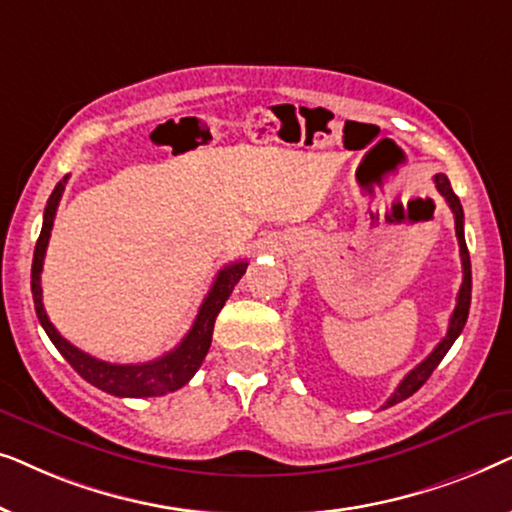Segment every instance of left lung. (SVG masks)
Wrapping results in <instances>:
<instances>
[{
	"label": "left lung",
	"mask_w": 512,
	"mask_h": 512,
	"mask_svg": "<svg viewBox=\"0 0 512 512\" xmlns=\"http://www.w3.org/2000/svg\"><path fill=\"white\" fill-rule=\"evenodd\" d=\"M433 181H436L438 193L443 195L445 202H447V205H450L452 214H454V230H457L461 268H464V279H461V289L457 293V307H454V312H452V317H450L447 335L438 342L436 349H433V352L426 356L422 363H419V366L412 368L410 373L403 377L401 384H398L394 394L389 396V401L384 403V408H391V405H396V403L405 401V398H410L419 387H422L426 380H429L433 370L438 368V363L443 361V356L450 352V347L454 345V340H457L459 333L464 331L466 319H468V307H471V256H468L466 237H464V209H461V202H459L457 195H454L452 186H450V179H447L445 174H436V177H433Z\"/></svg>",
	"instance_id": "8db88e82"
}]
</instances>
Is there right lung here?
Wrapping results in <instances>:
<instances>
[{
    "label": "right lung",
    "mask_w": 512,
    "mask_h": 512,
    "mask_svg": "<svg viewBox=\"0 0 512 512\" xmlns=\"http://www.w3.org/2000/svg\"><path fill=\"white\" fill-rule=\"evenodd\" d=\"M67 179L69 177L58 181V186L53 188L51 198L46 202L44 226H41V235L37 240V247H34V258H32V298H34V310H37L41 326H44V331L48 338H51L53 345L58 347V352L65 356L69 366H72L83 380L90 382L97 389L107 391L111 396L146 398V396H163L167 391L181 389L195 373H198L202 361H205L209 345H212L214 321L219 317L221 307L226 305L230 293H233L235 284L240 282L244 272H247L249 263L237 261L219 270V275H216L207 298L202 300L200 312L193 321L191 331L186 333V338L181 340L172 352H167L156 361L125 363V366L95 359V356L81 352L79 347H74L72 342H67L58 331H55V326L51 324V319H48V314L44 310V303H41V270H44L48 237H51L53 219H55V212H58L62 193H65Z\"/></svg>",
    "instance_id": "obj_1"
}]
</instances>
